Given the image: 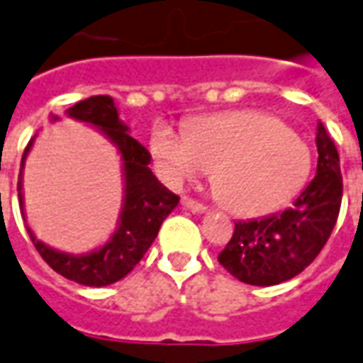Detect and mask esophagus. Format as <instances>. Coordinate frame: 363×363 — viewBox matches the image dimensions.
<instances>
[{"instance_id":"1","label":"esophagus","mask_w":363,"mask_h":363,"mask_svg":"<svg viewBox=\"0 0 363 363\" xmlns=\"http://www.w3.org/2000/svg\"><path fill=\"white\" fill-rule=\"evenodd\" d=\"M182 207L186 211H191V213H205V205L194 201V199H189V197H184V199H182Z\"/></svg>"}]
</instances>
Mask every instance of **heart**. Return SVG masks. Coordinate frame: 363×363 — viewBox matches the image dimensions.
<instances>
[{"label":"heart","instance_id":"heart-1","mask_svg":"<svg viewBox=\"0 0 363 363\" xmlns=\"http://www.w3.org/2000/svg\"><path fill=\"white\" fill-rule=\"evenodd\" d=\"M150 152L172 186L205 176L235 215L256 217L279 209L307 186L309 145L276 115L254 109L218 113L186 130L156 125Z\"/></svg>","mask_w":363,"mask_h":363}]
</instances>
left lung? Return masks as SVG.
<instances>
[{"mask_svg": "<svg viewBox=\"0 0 363 363\" xmlns=\"http://www.w3.org/2000/svg\"><path fill=\"white\" fill-rule=\"evenodd\" d=\"M317 174L277 215L240 220L218 264L248 285H277L317 258L333 233L342 201L340 158L325 125L317 123Z\"/></svg>", "mask_w": 363, "mask_h": 363, "instance_id": "1", "label": "left lung"}]
</instances>
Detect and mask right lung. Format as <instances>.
<instances>
[{
  "label": "right lung",
  "instance_id": "1",
  "mask_svg": "<svg viewBox=\"0 0 363 363\" xmlns=\"http://www.w3.org/2000/svg\"><path fill=\"white\" fill-rule=\"evenodd\" d=\"M64 115L95 128L117 148L121 172H123V203H121L115 233L104 244L84 254L58 250L50 244L38 240L27 223L25 197H23V169L27 156L35 146L37 135L30 138L23 152L19 184H17L21 215L35 248L54 272L87 287H105L123 279L128 272H133L146 250L152 246L164 218L177 207L179 197L172 194L154 176L150 169L152 156L138 140L128 135L130 128L119 119V109L113 97L91 95L72 105L70 109L64 111ZM48 121L56 123L60 121V117L48 115Z\"/></svg>",
  "mask_w": 363,
  "mask_h": 363
}]
</instances>
